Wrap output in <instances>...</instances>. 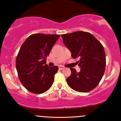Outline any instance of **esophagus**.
Listing matches in <instances>:
<instances>
[{
  "label": "esophagus",
  "mask_w": 121,
  "mask_h": 121,
  "mask_svg": "<svg viewBox=\"0 0 121 121\" xmlns=\"http://www.w3.org/2000/svg\"><path fill=\"white\" fill-rule=\"evenodd\" d=\"M59 69H60V70H63V69H65V67L63 66H59Z\"/></svg>",
  "instance_id": "34e87169"
}]
</instances>
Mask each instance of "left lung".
Returning <instances> with one entry per match:
<instances>
[{"label":"left lung","mask_w":121,"mask_h":121,"mask_svg":"<svg viewBox=\"0 0 121 121\" xmlns=\"http://www.w3.org/2000/svg\"><path fill=\"white\" fill-rule=\"evenodd\" d=\"M64 45L81 68L80 72L70 68L66 78L69 86L78 92H88L98 85L105 70L106 56L101 43L90 33L78 31L61 35Z\"/></svg>","instance_id":"obj_1"}]
</instances>
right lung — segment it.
Masks as SVG:
<instances>
[{"label": "right lung", "instance_id": "obj_1", "mask_svg": "<svg viewBox=\"0 0 121 121\" xmlns=\"http://www.w3.org/2000/svg\"><path fill=\"white\" fill-rule=\"evenodd\" d=\"M59 37V35L33 34L22 44L16 68L20 82L30 92L41 94L52 86L59 67H50L45 60Z\"/></svg>", "mask_w": 121, "mask_h": 121}]
</instances>
